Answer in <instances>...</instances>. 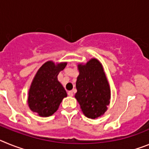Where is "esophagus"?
<instances>
[{
    "instance_id": "34e87169",
    "label": "esophagus",
    "mask_w": 149,
    "mask_h": 149,
    "mask_svg": "<svg viewBox=\"0 0 149 149\" xmlns=\"http://www.w3.org/2000/svg\"><path fill=\"white\" fill-rule=\"evenodd\" d=\"M68 95L69 96H71V97H72V96L74 95V92H73V91H68Z\"/></svg>"
}]
</instances>
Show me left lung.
<instances>
[{
	"instance_id": "8db88e82",
	"label": "left lung",
	"mask_w": 149,
	"mask_h": 149,
	"mask_svg": "<svg viewBox=\"0 0 149 149\" xmlns=\"http://www.w3.org/2000/svg\"><path fill=\"white\" fill-rule=\"evenodd\" d=\"M75 98L83 113L89 119L104 114L110 104V89L101 63L93 58L86 64H78Z\"/></svg>"
}]
</instances>
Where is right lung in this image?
Wrapping results in <instances>:
<instances>
[{
	"instance_id": "1",
	"label": "right lung",
	"mask_w": 149,
	"mask_h": 149,
	"mask_svg": "<svg viewBox=\"0 0 149 149\" xmlns=\"http://www.w3.org/2000/svg\"><path fill=\"white\" fill-rule=\"evenodd\" d=\"M67 63L55 64L48 61L36 74L29 89V107L40 116L48 117L58 110L66 91L58 81L57 75L66 66Z\"/></svg>"
}]
</instances>
